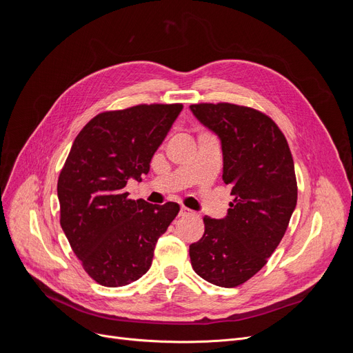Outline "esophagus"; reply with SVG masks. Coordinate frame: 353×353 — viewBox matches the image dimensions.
Returning a JSON list of instances; mask_svg holds the SVG:
<instances>
[{
  "instance_id": "obj_1",
  "label": "esophagus",
  "mask_w": 353,
  "mask_h": 353,
  "mask_svg": "<svg viewBox=\"0 0 353 353\" xmlns=\"http://www.w3.org/2000/svg\"><path fill=\"white\" fill-rule=\"evenodd\" d=\"M190 209L188 208H185V206H181L179 208V216H187V215H190Z\"/></svg>"
}]
</instances>
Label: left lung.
<instances>
[{
	"instance_id": "left-lung-1",
	"label": "left lung",
	"mask_w": 353,
	"mask_h": 353,
	"mask_svg": "<svg viewBox=\"0 0 353 353\" xmlns=\"http://www.w3.org/2000/svg\"><path fill=\"white\" fill-rule=\"evenodd\" d=\"M222 145L223 183L236 197L225 218H203L205 234L190 245L203 280L237 287L259 272L284 237L297 201L294 163L284 134L265 113L231 103L191 104Z\"/></svg>"
}]
</instances>
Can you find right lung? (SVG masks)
I'll return each instance as SVG.
<instances>
[{
    "label": "right lung",
    "instance_id": "right-lung-1",
    "mask_svg": "<svg viewBox=\"0 0 353 353\" xmlns=\"http://www.w3.org/2000/svg\"><path fill=\"white\" fill-rule=\"evenodd\" d=\"M183 104H138L103 112L74 138L59 175L60 225L85 272L104 287L141 279L179 205H150L125 193L141 181Z\"/></svg>",
    "mask_w": 353,
    "mask_h": 353
}]
</instances>
